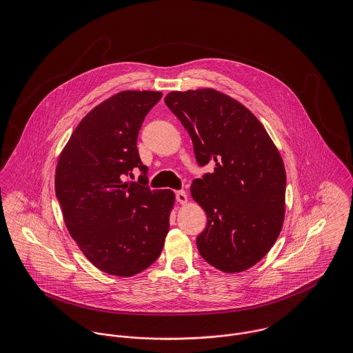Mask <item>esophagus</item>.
Listing matches in <instances>:
<instances>
[{"mask_svg": "<svg viewBox=\"0 0 353 353\" xmlns=\"http://www.w3.org/2000/svg\"><path fill=\"white\" fill-rule=\"evenodd\" d=\"M175 200L179 203H185V202H188V194L183 190H176L175 192Z\"/></svg>", "mask_w": 353, "mask_h": 353, "instance_id": "34e87169", "label": "esophagus"}]
</instances>
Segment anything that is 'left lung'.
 <instances>
[{"label":"left lung","mask_w":353,"mask_h":353,"mask_svg":"<svg viewBox=\"0 0 353 353\" xmlns=\"http://www.w3.org/2000/svg\"><path fill=\"white\" fill-rule=\"evenodd\" d=\"M164 101L188 130L197 164L214 165L190 188L208 219L199 252L227 273L252 268L274 245L284 221L280 153L252 111L219 91H175Z\"/></svg>","instance_id":"left-lung-1"}]
</instances>
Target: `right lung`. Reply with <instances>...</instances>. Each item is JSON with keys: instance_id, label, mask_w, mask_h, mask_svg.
<instances>
[{"instance_id": "obj_1", "label": "right lung", "mask_w": 353, "mask_h": 353, "mask_svg": "<svg viewBox=\"0 0 353 353\" xmlns=\"http://www.w3.org/2000/svg\"><path fill=\"white\" fill-rule=\"evenodd\" d=\"M161 92L123 91L90 111L55 170V196L69 234L103 272L129 277L160 255L170 228L171 190H151L137 137ZM139 183H123L131 171Z\"/></svg>"}]
</instances>
